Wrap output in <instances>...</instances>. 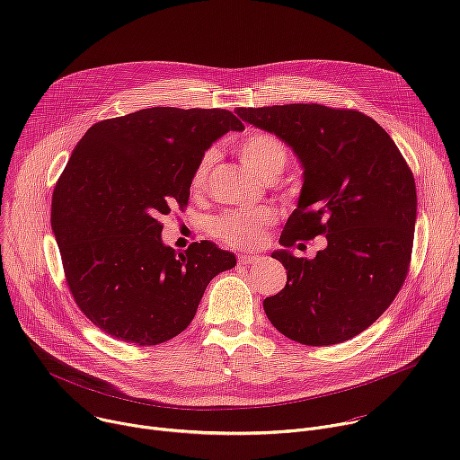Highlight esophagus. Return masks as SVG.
Returning <instances> with one entry per match:
<instances>
[{
  "label": "esophagus",
  "instance_id": "1",
  "mask_svg": "<svg viewBox=\"0 0 460 460\" xmlns=\"http://www.w3.org/2000/svg\"><path fill=\"white\" fill-rule=\"evenodd\" d=\"M260 258L256 256V254H245V252H242V254H238V264H242V266H251V264H256Z\"/></svg>",
  "mask_w": 460,
  "mask_h": 460
}]
</instances>
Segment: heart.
<instances>
[{"label": "heart", "instance_id": "obj_1", "mask_svg": "<svg viewBox=\"0 0 460 460\" xmlns=\"http://www.w3.org/2000/svg\"><path fill=\"white\" fill-rule=\"evenodd\" d=\"M236 153L243 165L256 176L270 180L277 178L288 164L286 146L270 133H251L236 144ZM215 153L208 151L196 164L190 174V189L202 190L213 165ZM273 220L270 209H233L226 211L211 222V234L234 247H252L266 234V226Z\"/></svg>", "mask_w": 460, "mask_h": 460}]
</instances>
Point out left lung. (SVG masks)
<instances>
[{
	"mask_svg": "<svg viewBox=\"0 0 460 460\" xmlns=\"http://www.w3.org/2000/svg\"><path fill=\"white\" fill-rule=\"evenodd\" d=\"M236 114L286 142L304 167L298 206L271 256L286 288L264 300L270 322L305 346L346 342L389 307L410 271L415 178L399 147L364 112L320 103L238 107ZM325 234L313 261L288 247Z\"/></svg>",
	"mask_w": 460,
	"mask_h": 460,
	"instance_id": "left-lung-1",
	"label": "left lung"
}]
</instances>
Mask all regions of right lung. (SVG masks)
I'll use <instances>...</instances> for the list:
<instances>
[{"instance_id":"1","label":"right lung","mask_w":460,"mask_h":460,"mask_svg":"<svg viewBox=\"0 0 460 460\" xmlns=\"http://www.w3.org/2000/svg\"><path fill=\"white\" fill-rule=\"evenodd\" d=\"M226 109L151 107L94 123L52 192L50 226L65 280L84 314L107 335L156 346L180 335L208 284L233 270L209 240L183 252L162 242V218L187 208L190 174L227 130Z\"/></svg>"}]
</instances>
